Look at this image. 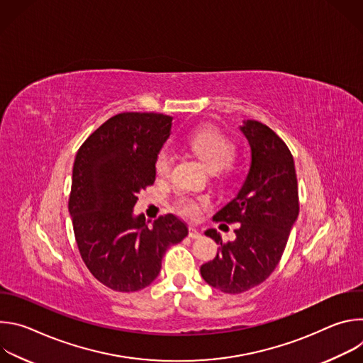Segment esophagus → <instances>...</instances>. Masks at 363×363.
Returning a JSON list of instances; mask_svg holds the SVG:
<instances>
[{
	"mask_svg": "<svg viewBox=\"0 0 363 363\" xmlns=\"http://www.w3.org/2000/svg\"><path fill=\"white\" fill-rule=\"evenodd\" d=\"M189 237H191L192 240H196V238L201 237V233H199L195 227H189Z\"/></svg>",
	"mask_w": 363,
	"mask_h": 363,
	"instance_id": "obj_1",
	"label": "esophagus"
}]
</instances>
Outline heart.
Listing matches in <instances>:
<instances>
[{
    "label": "heart",
    "mask_w": 363,
    "mask_h": 363,
    "mask_svg": "<svg viewBox=\"0 0 363 363\" xmlns=\"http://www.w3.org/2000/svg\"><path fill=\"white\" fill-rule=\"evenodd\" d=\"M189 146L196 153V157L206 165L210 171H220L225 168L234 158L235 146L234 143L223 135L218 129L205 126L189 136ZM172 157L169 150L164 149L158 155L157 162H155V169L161 177H167L171 171ZM206 205V199H192L184 198L179 201L178 208L179 213L186 217H196L202 206Z\"/></svg>",
    "instance_id": "b5f03b06"
}]
</instances>
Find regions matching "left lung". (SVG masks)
<instances>
[{
  "label": "left lung",
  "mask_w": 363,
  "mask_h": 363,
  "mask_svg": "<svg viewBox=\"0 0 363 363\" xmlns=\"http://www.w3.org/2000/svg\"><path fill=\"white\" fill-rule=\"evenodd\" d=\"M238 129L250 145V168L235 196L214 220L240 227L234 230L235 240L227 244L217 230H206L205 235L221 247L213 262L201 266L202 279L228 294L247 291L273 273L298 217L294 161L286 143L258 121H242Z\"/></svg>",
  "instance_id": "8db88e82"
}]
</instances>
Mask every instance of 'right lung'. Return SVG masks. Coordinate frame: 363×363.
Returning <instances> with one entry per match:
<instances>
[{
  "instance_id": "1",
  "label": "right lung",
  "mask_w": 363,
  "mask_h": 363,
  "mask_svg": "<svg viewBox=\"0 0 363 363\" xmlns=\"http://www.w3.org/2000/svg\"><path fill=\"white\" fill-rule=\"evenodd\" d=\"M172 119L160 113H121L80 146L69 213L77 247L90 273L116 291H138L158 277L167 250L188 235L174 214L149 227L135 214L138 194L155 182L158 155Z\"/></svg>"
}]
</instances>
